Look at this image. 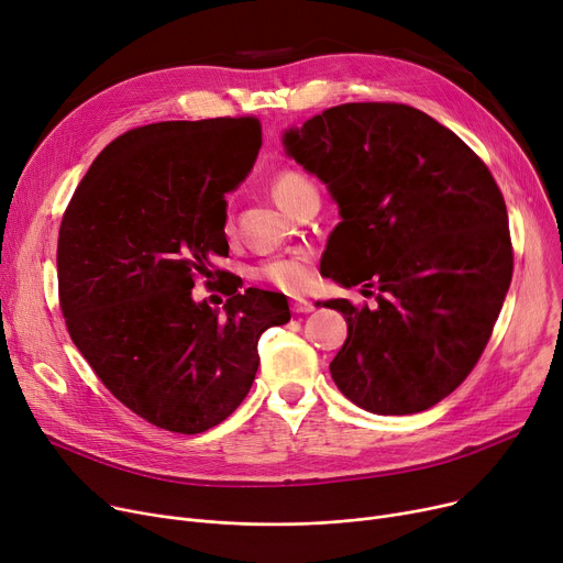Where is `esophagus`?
<instances>
[{
  "label": "esophagus",
  "instance_id": "1",
  "mask_svg": "<svg viewBox=\"0 0 563 563\" xmlns=\"http://www.w3.org/2000/svg\"><path fill=\"white\" fill-rule=\"evenodd\" d=\"M314 310V306L308 301V299H294L291 301V312L294 314H308V312H312Z\"/></svg>",
  "mask_w": 563,
  "mask_h": 563
}]
</instances>
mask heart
Returning <instances> with one entry per match:
<instances>
[{"instance_id": "heart-1", "label": "heart", "mask_w": 563, "mask_h": 563, "mask_svg": "<svg viewBox=\"0 0 563 563\" xmlns=\"http://www.w3.org/2000/svg\"><path fill=\"white\" fill-rule=\"evenodd\" d=\"M272 191H274L276 202L287 212L289 207L297 202L303 194L317 191V189L303 173L287 168V170L276 173L274 183H272ZM253 278L262 280L266 285H274L278 289H285V291H299L310 280V257H308V253L297 251L289 255L264 260L253 269Z\"/></svg>"}]
</instances>
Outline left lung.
<instances>
[{
	"instance_id": "1",
	"label": "left lung",
	"mask_w": 563,
	"mask_h": 563,
	"mask_svg": "<svg viewBox=\"0 0 563 563\" xmlns=\"http://www.w3.org/2000/svg\"><path fill=\"white\" fill-rule=\"evenodd\" d=\"M283 143L340 207L321 274L378 289L376 308L323 303L349 327L335 386L376 416L431 408L482 358L511 285L507 205L488 166L397 102L331 107Z\"/></svg>"
}]
</instances>
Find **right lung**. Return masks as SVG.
<instances>
[{
	"label": "right lung",
	"mask_w": 563,
	"mask_h": 563,
	"mask_svg": "<svg viewBox=\"0 0 563 563\" xmlns=\"http://www.w3.org/2000/svg\"><path fill=\"white\" fill-rule=\"evenodd\" d=\"M260 145L255 115L134 128L96 157L58 228L75 346L118 401L173 433L221 424L253 386L260 335L289 321L274 291L230 285L223 312L191 297L198 278L223 274V196Z\"/></svg>",
	"instance_id": "1"
}]
</instances>
